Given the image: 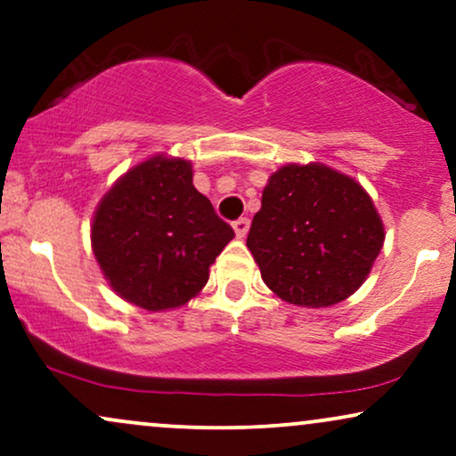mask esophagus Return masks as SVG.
Here are the masks:
<instances>
[{"label":"esophagus","mask_w":456,"mask_h":456,"mask_svg":"<svg viewBox=\"0 0 456 456\" xmlns=\"http://www.w3.org/2000/svg\"><path fill=\"white\" fill-rule=\"evenodd\" d=\"M232 228H234V232H237V237L243 239L245 234H248V230H249V219H248V217H239V219H234V222H232Z\"/></svg>","instance_id":"1"}]
</instances>
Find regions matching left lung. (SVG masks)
I'll list each match as a JSON object with an SVG mask.
<instances>
[{
  "mask_svg": "<svg viewBox=\"0 0 456 456\" xmlns=\"http://www.w3.org/2000/svg\"><path fill=\"white\" fill-rule=\"evenodd\" d=\"M382 243V219L367 191L320 164L277 170L248 234L266 286L301 307H329L350 297Z\"/></svg>",
  "mask_w": 456,
  "mask_h": 456,
  "instance_id": "left-lung-1",
  "label": "left lung"
}]
</instances>
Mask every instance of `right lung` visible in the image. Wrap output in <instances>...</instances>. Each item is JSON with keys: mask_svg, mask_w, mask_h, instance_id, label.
<instances>
[{"mask_svg": "<svg viewBox=\"0 0 456 456\" xmlns=\"http://www.w3.org/2000/svg\"><path fill=\"white\" fill-rule=\"evenodd\" d=\"M234 230L191 183L185 159L138 164L102 198L91 226L94 254L121 298L149 312L185 305Z\"/></svg>", "mask_w": 456, "mask_h": 456, "instance_id": "obj_1", "label": "right lung"}]
</instances>
